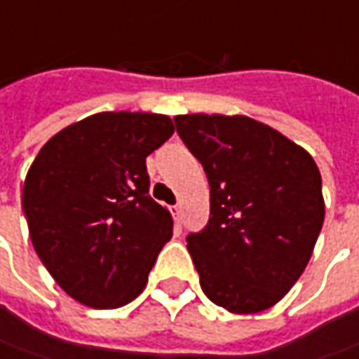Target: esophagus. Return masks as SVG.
<instances>
[{
	"instance_id": "obj_1",
	"label": "esophagus",
	"mask_w": 359,
	"mask_h": 359,
	"mask_svg": "<svg viewBox=\"0 0 359 359\" xmlns=\"http://www.w3.org/2000/svg\"><path fill=\"white\" fill-rule=\"evenodd\" d=\"M170 212H172L173 219H175V224H177V222H180V214H182V205H172Z\"/></svg>"
}]
</instances>
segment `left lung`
Here are the masks:
<instances>
[{"mask_svg":"<svg viewBox=\"0 0 359 359\" xmlns=\"http://www.w3.org/2000/svg\"><path fill=\"white\" fill-rule=\"evenodd\" d=\"M210 182V222L187 236L203 294L231 313L276 306L299 280L324 224L310 154L245 116H175Z\"/></svg>","mask_w":359,"mask_h":359,"instance_id":"1","label":"left lung"}]
</instances>
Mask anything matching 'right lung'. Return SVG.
<instances>
[{
	"mask_svg": "<svg viewBox=\"0 0 359 359\" xmlns=\"http://www.w3.org/2000/svg\"><path fill=\"white\" fill-rule=\"evenodd\" d=\"M173 133L161 114L102 111L43 145L21 208L41 264L67 296L114 310L144 292L173 219L149 196L145 158Z\"/></svg>",
	"mask_w": 359,
	"mask_h": 359,
	"instance_id": "1",
	"label": "right lung"
}]
</instances>
